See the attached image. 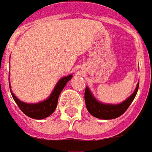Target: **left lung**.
<instances>
[{
  "label": "left lung",
  "instance_id": "1",
  "mask_svg": "<svg viewBox=\"0 0 152 152\" xmlns=\"http://www.w3.org/2000/svg\"><path fill=\"white\" fill-rule=\"evenodd\" d=\"M138 86L139 83H137L133 94L119 104H106L99 102L93 96L90 88L87 86L85 89L84 98L88 112L92 116L101 119H112L118 118L125 112L133 102L138 90Z\"/></svg>",
  "mask_w": 152,
  "mask_h": 152
}]
</instances>
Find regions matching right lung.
I'll return each instance as SVG.
<instances>
[{"mask_svg":"<svg viewBox=\"0 0 152 152\" xmlns=\"http://www.w3.org/2000/svg\"><path fill=\"white\" fill-rule=\"evenodd\" d=\"M72 77H73V75L69 74L68 76L61 78L59 81L57 82L56 85L55 86L53 91H51L49 97L42 101V102H37V103H26V102L20 101L19 99L17 98V96H15V95L11 91L10 77L9 84L13 99L15 100L16 104L23 112V114H25L27 116H28L30 118H33V119H42L50 116L55 111V110L56 109L59 96L61 94V91L65 87L66 83L70 80Z\"/></svg>","mask_w":152,"mask_h":152,"instance_id":"1","label":"right lung"}]
</instances>
